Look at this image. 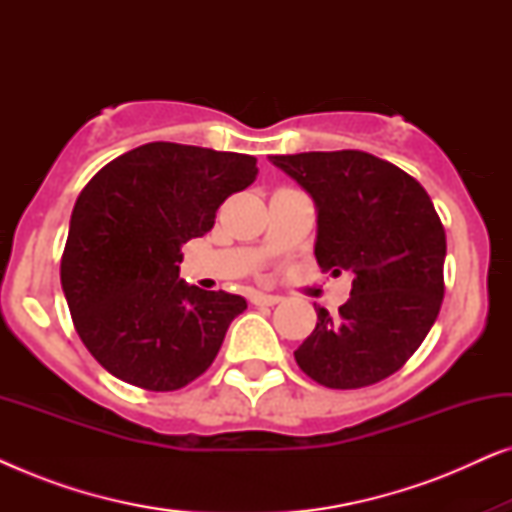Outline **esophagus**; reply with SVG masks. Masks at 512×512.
<instances>
[{
	"label": "esophagus",
	"instance_id": "1",
	"mask_svg": "<svg viewBox=\"0 0 512 512\" xmlns=\"http://www.w3.org/2000/svg\"><path fill=\"white\" fill-rule=\"evenodd\" d=\"M279 300H282V296H272V293H251V303L254 305H277Z\"/></svg>",
	"mask_w": 512,
	"mask_h": 512
}]
</instances>
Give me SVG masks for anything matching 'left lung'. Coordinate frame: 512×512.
Masks as SVG:
<instances>
[{"mask_svg":"<svg viewBox=\"0 0 512 512\" xmlns=\"http://www.w3.org/2000/svg\"><path fill=\"white\" fill-rule=\"evenodd\" d=\"M317 209L314 256L352 275V293L300 345V370L331 389H359L396 373L422 345L443 303L445 230L410 174L363 151L270 156Z\"/></svg>","mask_w":512,"mask_h":512,"instance_id":"left-lung-1","label":"left lung"}]
</instances>
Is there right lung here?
<instances>
[{
	"mask_svg": "<svg viewBox=\"0 0 512 512\" xmlns=\"http://www.w3.org/2000/svg\"><path fill=\"white\" fill-rule=\"evenodd\" d=\"M256 174L254 156L151 142L88 181L69 221L60 282L76 333L104 370L174 391L212 366L247 300L179 279L181 247L209 233L221 202Z\"/></svg>",
	"mask_w": 512,
	"mask_h": 512,
	"instance_id": "right-lung-1",
	"label": "right lung"
}]
</instances>
